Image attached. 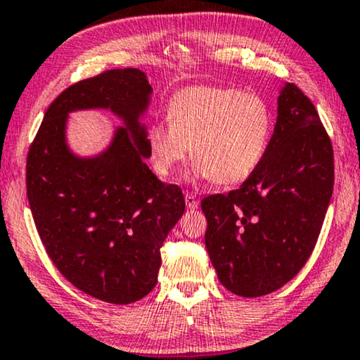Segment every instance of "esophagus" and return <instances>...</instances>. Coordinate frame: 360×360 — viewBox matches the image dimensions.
Returning <instances> with one entry per match:
<instances>
[{"label": "esophagus", "instance_id": "obj_1", "mask_svg": "<svg viewBox=\"0 0 360 360\" xmlns=\"http://www.w3.org/2000/svg\"><path fill=\"white\" fill-rule=\"evenodd\" d=\"M185 203H186V208H190V210H195V208H198V200L193 197V193H190V191H186L185 193Z\"/></svg>", "mask_w": 360, "mask_h": 360}]
</instances>
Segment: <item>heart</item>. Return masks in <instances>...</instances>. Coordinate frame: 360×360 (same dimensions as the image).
<instances>
[{
  "label": "heart",
  "mask_w": 360,
  "mask_h": 360,
  "mask_svg": "<svg viewBox=\"0 0 360 360\" xmlns=\"http://www.w3.org/2000/svg\"><path fill=\"white\" fill-rule=\"evenodd\" d=\"M169 122L147 130L153 170L170 179L190 153L193 175L233 185L246 180L263 160L273 127L268 102L236 89H181L167 107Z\"/></svg>",
  "instance_id": "1"
}]
</instances>
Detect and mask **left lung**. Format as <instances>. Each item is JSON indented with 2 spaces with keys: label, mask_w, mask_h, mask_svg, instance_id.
Masks as SVG:
<instances>
[{
  "label": "left lung",
  "mask_w": 360,
  "mask_h": 360,
  "mask_svg": "<svg viewBox=\"0 0 360 360\" xmlns=\"http://www.w3.org/2000/svg\"><path fill=\"white\" fill-rule=\"evenodd\" d=\"M334 186L333 143L294 84L278 97L263 160L238 190L202 200L210 261L228 291L258 297L300 273L314 250Z\"/></svg>",
  "instance_id": "8db88e82"
}]
</instances>
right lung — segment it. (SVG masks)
<instances>
[{
    "mask_svg": "<svg viewBox=\"0 0 360 360\" xmlns=\"http://www.w3.org/2000/svg\"><path fill=\"white\" fill-rule=\"evenodd\" d=\"M152 86L135 68L110 69L56 97L32 140L26 188L49 258L82 292L130 304L155 288L160 248L185 212L176 185L148 169L147 127L140 122ZM105 108L124 122L105 151L79 158L67 146L71 111Z\"/></svg>",
    "mask_w": 360,
    "mask_h": 360,
    "instance_id": "obj_1",
    "label": "right lung"
}]
</instances>
